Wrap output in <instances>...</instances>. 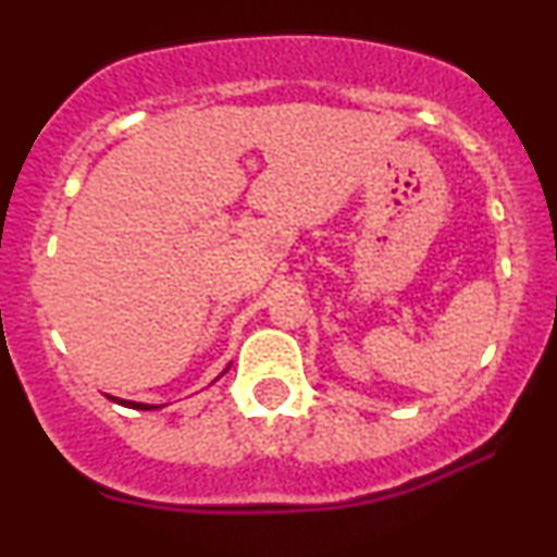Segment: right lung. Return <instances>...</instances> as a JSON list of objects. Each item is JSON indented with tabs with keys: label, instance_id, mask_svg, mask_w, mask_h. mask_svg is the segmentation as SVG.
Segmentation results:
<instances>
[{
	"label": "right lung",
	"instance_id": "1",
	"mask_svg": "<svg viewBox=\"0 0 557 557\" xmlns=\"http://www.w3.org/2000/svg\"><path fill=\"white\" fill-rule=\"evenodd\" d=\"M231 368V366H227ZM225 368V371H227ZM223 371V373H225ZM223 373H220V376H223ZM218 376V379H220ZM106 397H109L111 401H116V405H122V407H132V410H158V407H163V405H145V401H129V399H119V397H111V394H106Z\"/></svg>",
	"mask_w": 557,
	"mask_h": 557
}]
</instances>
